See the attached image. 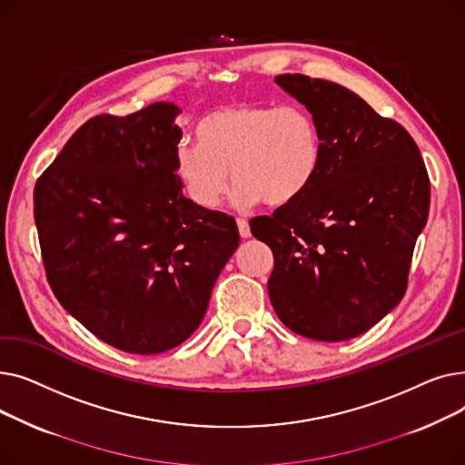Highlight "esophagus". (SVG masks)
Wrapping results in <instances>:
<instances>
[{"instance_id":"esophagus-1","label":"esophagus","mask_w":465,"mask_h":465,"mask_svg":"<svg viewBox=\"0 0 465 465\" xmlns=\"http://www.w3.org/2000/svg\"><path fill=\"white\" fill-rule=\"evenodd\" d=\"M237 228H239V235L242 239H249L251 237V226L245 218H237Z\"/></svg>"}]
</instances>
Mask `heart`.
<instances>
[{
    "instance_id": "b5f03b06",
    "label": "heart",
    "mask_w": 465,
    "mask_h": 465,
    "mask_svg": "<svg viewBox=\"0 0 465 465\" xmlns=\"http://www.w3.org/2000/svg\"><path fill=\"white\" fill-rule=\"evenodd\" d=\"M195 134L200 143L177 144L175 169L188 198L202 209H216L233 177L235 207L263 202L286 207L321 173L322 132L303 105H220L198 122Z\"/></svg>"
}]
</instances>
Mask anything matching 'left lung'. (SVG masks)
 <instances>
[{
  "mask_svg": "<svg viewBox=\"0 0 465 465\" xmlns=\"http://www.w3.org/2000/svg\"><path fill=\"white\" fill-rule=\"evenodd\" d=\"M275 83L319 122L324 156L298 202L251 220L275 258L267 292L292 331L352 339L405 294L430 211L428 171L407 130L349 88L305 75Z\"/></svg>",
  "mask_w": 465,
  "mask_h": 465,
  "instance_id": "8db88e82",
  "label": "left lung"
}]
</instances>
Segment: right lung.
<instances>
[{"label":"right lung","instance_id":"1","mask_svg":"<svg viewBox=\"0 0 465 465\" xmlns=\"http://www.w3.org/2000/svg\"><path fill=\"white\" fill-rule=\"evenodd\" d=\"M181 113L156 102L90 118L34 190L54 296L97 339L132 354L165 352L198 330L239 247L232 216L183 193Z\"/></svg>","mask_w":465,"mask_h":465}]
</instances>
